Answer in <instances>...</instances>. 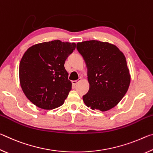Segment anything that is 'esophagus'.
Returning <instances> with one entry per match:
<instances>
[{"label": "esophagus", "instance_id": "1", "mask_svg": "<svg viewBox=\"0 0 153 153\" xmlns=\"http://www.w3.org/2000/svg\"><path fill=\"white\" fill-rule=\"evenodd\" d=\"M81 80H82V78H81V77H79V78L77 80H74V81H72V84H73L74 86H76L77 83L81 81Z\"/></svg>", "mask_w": 153, "mask_h": 153}]
</instances>
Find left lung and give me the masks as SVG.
I'll list each match as a JSON object with an SVG mask.
<instances>
[{
	"label": "left lung",
	"mask_w": 153,
	"mask_h": 153,
	"mask_svg": "<svg viewBox=\"0 0 153 153\" xmlns=\"http://www.w3.org/2000/svg\"><path fill=\"white\" fill-rule=\"evenodd\" d=\"M88 69L90 89L83 100L92 109L106 111L117 105L126 94L130 75L125 56L117 46L98 40L77 44Z\"/></svg>",
	"instance_id": "obj_1"
}]
</instances>
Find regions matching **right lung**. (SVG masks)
<instances>
[{"instance_id": "add662e5", "label": "right lung", "mask_w": 153, "mask_h": 153, "mask_svg": "<svg viewBox=\"0 0 153 153\" xmlns=\"http://www.w3.org/2000/svg\"><path fill=\"white\" fill-rule=\"evenodd\" d=\"M76 44L59 40L37 44L24 53L19 64L23 92L33 104L50 110L64 103L71 90L65 61Z\"/></svg>"}]
</instances>
